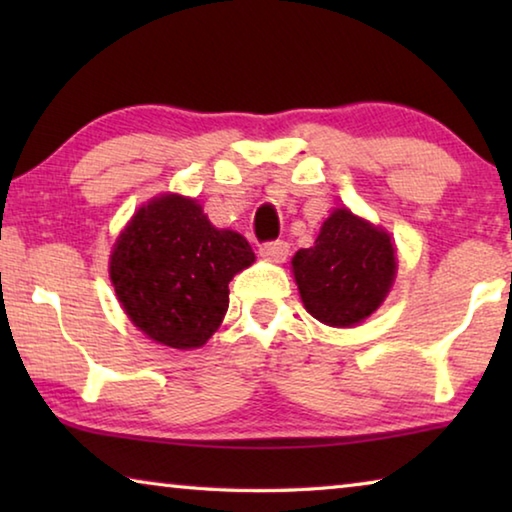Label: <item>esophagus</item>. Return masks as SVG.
I'll return each mask as SVG.
<instances>
[{"label": "esophagus", "mask_w": 512, "mask_h": 512, "mask_svg": "<svg viewBox=\"0 0 512 512\" xmlns=\"http://www.w3.org/2000/svg\"><path fill=\"white\" fill-rule=\"evenodd\" d=\"M259 253H262V257H266L268 262H284V259L289 257V244L282 239L266 241V244L259 246Z\"/></svg>", "instance_id": "obj_1"}]
</instances>
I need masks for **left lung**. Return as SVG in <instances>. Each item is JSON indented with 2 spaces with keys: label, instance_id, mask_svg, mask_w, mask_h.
<instances>
[{
  "label": "left lung",
  "instance_id": "8db88e82",
  "mask_svg": "<svg viewBox=\"0 0 512 512\" xmlns=\"http://www.w3.org/2000/svg\"><path fill=\"white\" fill-rule=\"evenodd\" d=\"M291 264L307 311L332 327L368 318L384 302L397 268L391 237L350 210H334L316 244L300 248Z\"/></svg>",
  "mask_w": 512,
  "mask_h": 512
}]
</instances>
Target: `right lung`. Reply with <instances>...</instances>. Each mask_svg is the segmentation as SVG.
Returning a JSON list of instances; mask_svg holds the SVG:
<instances>
[{
  "mask_svg": "<svg viewBox=\"0 0 512 512\" xmlns=\"http://www.w3.org/2000/svg\"><path fill=\"white\" fill-rule=\"evenodd\" d=\"M255 262L248 241L216 230L192 198L167 194L137 210L110 257L121 307L149 339L201 348L228 311V284Z\"/></svg>",
  "mask_w": 512,
  "mask_h": 512,
  "instance_id": "obj_1",
  "label": "right lung"
}]
</instances>
